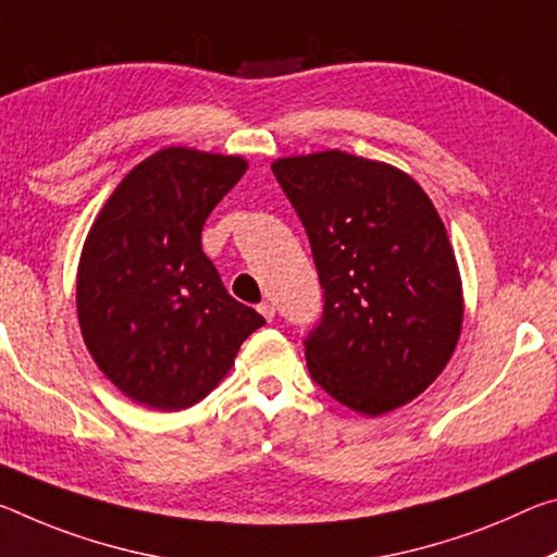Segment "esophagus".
Listing matches in <instances>:
<instances>
[{
	"label": "esophagus",
	"instance_id": "esophagus-1",
	"mask_svg": "<svg viewBox=\"0 0 557 557\" xmlns=\"http://www.w3.org/2000/svg\"><path fill=\"white\" fill-rule=\"evenodd\" d=\"M258 312H260L268 322L275 320V307H272V302H262V305H258Z\"/></svg>",
	"mask_w": 557,
	"mask_h": 557
}]
</instances>
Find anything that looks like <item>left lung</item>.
<instances>
[{"label": "left lung", "mask_w": 557, "mask_h": 557, "mask_svg": "<svg viewBox=\"0 0 557 557\" xmlns=\"http://www.w3.org/2000/svg\"><path fill=\"white\" fill-rule=\"evenodd\" d=\"M310 237L324 312L305 342L322 389L364 417L426 392L463 324L461 272L434 202L409 173L337 151L272 163Z\"/></svg>", "instance_id": "1"}]
</instances>
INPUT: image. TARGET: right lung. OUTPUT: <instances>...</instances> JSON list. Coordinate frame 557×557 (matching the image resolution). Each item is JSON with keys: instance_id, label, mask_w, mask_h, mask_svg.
Listing matches in <instances>:
<instances>
[{"instance_id": "right-lung-1", "label": "right lung", "mask_w": 557, "mask_h": 557, "mask_svg": "<svg viewBox=\"0 0 557 557\" xmlns=\"http://www.w3.org/2000/svg\"><path fill=\"white\" fill-rule=\"evenodd\" d=\"M245 171L243 156L163 148L123 175L86 235L78 326L96 367L131 401L181 411L206 399L264 324L227 295L200 243Z\"/></svg>"}]
</instances>
